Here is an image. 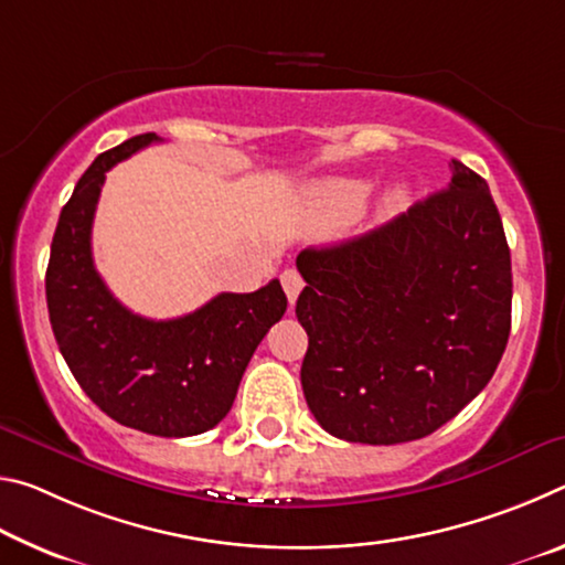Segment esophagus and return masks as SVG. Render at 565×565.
<instances>
[{
    "instance_id": "1",
    "label": "esophagus",
    "mask_w": 565,
    "mask_h": 565,
    "mask_svg": "<svg viewBox=\"0 0 565 565\" xmlns=\"http://www.w3.org/2000/svg\"><path fill=\"white\" fill-rule=\"evenodd\" d=\"M281 284H284L286 296H289V303L294 306L296 299H299V291L303 289V279H301L299 271H296V269H286L281 274Z\"/></svg>"
}]
</instances>
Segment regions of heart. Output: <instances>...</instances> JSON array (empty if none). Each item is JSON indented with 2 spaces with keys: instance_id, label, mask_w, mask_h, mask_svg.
Wrapping results in <instances>:
<instances>
[{
  "instance_id": "b5f03b06",
  "label": "heart",
  "mask_w": 565,
  "mask_h": 565,
  "mask_svg": "<svg viewBox=\"0 0 565 565\" xmlns=\"http://www.w3.org/2000/svg\"><path fill=\"white\" fill-rule=\"evenodd\" d=\"M371 194V181L366 179H331L321 184L317 191V202L321 212L333 222H349L356 216ZM408 196L406 186H391L384 194V214H394L396 209L404 206Z\"/></svg>"
}]
</instances>
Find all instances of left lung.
Here are the masks:
<instances>
[{
    "label": "left lung",
    "mask_w": 565,
    "mask_h": 565,
    "mask_svg": "<svg viewBox=\"0 0 565 565\" xmlns=\"http://www.w3.org/2000/svg\"><path fill=\"white\" fill-rule=\"evenodd\" d=\"M309 333L306 404L351 444L416 441L489 384L511 331V252L486 179L451 181L408 214L296 256Z\"/></svg>",
    "instance_id": "obj_1"
}]
</instances>
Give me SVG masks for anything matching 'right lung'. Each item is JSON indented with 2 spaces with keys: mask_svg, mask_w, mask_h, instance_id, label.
<instances>
[{
  "mask_svg": "<svg viewBox=\"0 0 565 565\" xmlns=\"http://www.w3.org/2000/svg\"><path fill=\"white\" fill-rule=\"evenodd\" d=\"M161 141L139 134L104 151L76 181L52 238L46 306L66 366L94 404L121 426L184 438L222 420L256 347L286 311L279 279L254 294H218L186 317L131 313L92 259V224L107 171Z\"/></svg>",
  "mask_w": 565,
  "mask_h": 565,
  "instance_id": "1",
  "label": "right lung"
}]
</instances>
